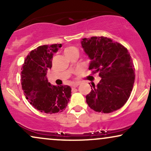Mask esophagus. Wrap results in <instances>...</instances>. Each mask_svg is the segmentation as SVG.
<instances>
[{
  "instance_id": "obj_1",
  "label": "esophagus",
  "mask_w": 151,
  "mask_h": 151,
  "mask_svg": "<svg viewBox=\"0 0 151 151\" xmlns=\"http://www.w3.org/2000/svg\"><path fill=\"white\" fill-rule=\"evenodd\" d=\"M79 84H79V82H78V83H75V84H72V88H76V87H77V86H79Z\"/></svg>"
}]
</instances>
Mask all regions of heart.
I'll return each instance as SVG.
<instances>
[{
    "mask_svg": "<svg viewBox=\"0 0 151 151\" xmlns=\"http://www.w3.org/2000/svg\"><path fill=\"white\" fill-rule=\"evenodd\" d=\"M77 50L75 47H74V46L68 47L65 48V52H71V51H72V50Z\"/></svg>",
    "mask_w": 151,
    "mask_h": 151,
    "instance_id": "b5f03b06",
    "label": "heart"
}]
</instances>
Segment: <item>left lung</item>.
Returning a JSON list of instances; mask_svg holds the SVG:
<instances>
[{
    "instance_id": "obj_1",
    "label": "left lung",
    "mask_w": 151,
    "mask_h": 151,
    "mask_svg": "<svg viewBox=\"0 0 151 151\" xmlns=\"http://www.w3.org/2000/svg\"><path fill=\"white\" fill-rule=\"evenodd\" d=\"M81 47L90 59L89 70L101 78L86 96L96 112L109 114L121 109L129 99L135 80V69L127 49L105 37L84 38Z\"/></svg>"
}]
</instances>
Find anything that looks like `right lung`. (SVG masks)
I'll return each instance as SVG.
<instances>
[{
  "label": "right lung",
  "instance_id": "right-lung-1",
  "mask_svg": "<svg viewBox=\"0 0 151 151\" xmlns=\"http://www.w3.org/2000/svg\"><path fill=\"white\" fill-rule=\"evenodd\" d=\"M61 47L62 44L39 46L28 54L21 68L20 80L26 99L35 109L45 114L63 111L71 97L70 86L52 85L47 78L53 54Z\"/></svg>",
  "mask_w": 151,
  "mask_h": 151
}]
</instances>
